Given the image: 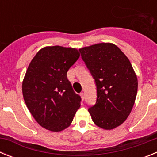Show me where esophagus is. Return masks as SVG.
<instances>
[{"mask_svg": "<svg viewBox=\"0 0 157 157\" xmlns=\"http://www.w3.org/2000/svg\"><path fill=\"white\" fill-rule=\"evenodd\" d=\"M80 96H81V98H82V100H84V98H85V94H84V93H81V94H80Z\"/></svg>", "mask_w": 157, "mask_h": 157, "instance_id": "esophagus-1", "label": "esophagus"}]
</instances>
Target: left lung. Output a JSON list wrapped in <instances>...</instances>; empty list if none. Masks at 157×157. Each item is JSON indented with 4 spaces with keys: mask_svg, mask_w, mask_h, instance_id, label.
Segmentation results:
<instances>
[{
    "mask_svg": "<svg viewBox=\"0 0 157 157\" xmlns=\"http://www.w3.org/2000/svg\"><path fill=\"white\" fill-rule=\"evenodd\" d=\"M82 59L95 79L97 101L89 109L98 127L112 130L127 119L135 102L138 78L130 60L112 43L79 48Z\"/></svg>",
    "mask_w": 157,
    "mask_h": 157,
    "instance_id": "1",
    "label": "left lung"
}]
</instances>
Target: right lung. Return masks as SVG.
Here are the masks:
<instances>
[{
  "instance_id": "add662e5",
  "label": "right lung",
  "mask_w": 157,
  "mask_h": 157,
  "mask_svg": "<svg viewBox=\"0 0 157 157\" xmlns=\"http://www.w3.org/2000/svg\"><path fill=\"white\" fill-rule=\"evenodd\" d=\"M75 48L46 46L32 59L22 84L23 99L37 123L59 132L67 128L80 107L67 72L79 58Z\"/></svg>"
}]
</instances>
